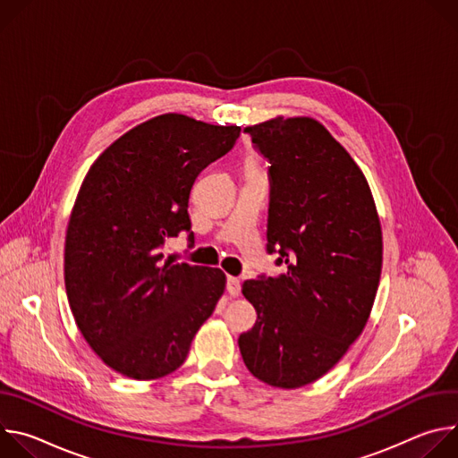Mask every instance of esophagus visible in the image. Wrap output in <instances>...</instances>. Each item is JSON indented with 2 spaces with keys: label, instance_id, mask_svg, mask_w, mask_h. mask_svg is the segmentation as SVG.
Returning <instances> with one entry per match:
<instances>
[{
  "label": "esophagus",
  "instance_id": "34e87169",
  "mask_svg": "<svg viewBox=\"0 0 458 458\" xmlns=\"http://www.w3.org/2000/svg\"><path fill=\"white\" fill-rule=\"evenodd\" d=\"M226 292H228L230 297H239V293H241V281L237 277H228Z\"/></svg>",
  "mask_w": 458,
  "mask_h": 458
}]
</instances>
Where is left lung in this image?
<instances>
[{"label":"left lung","mask_w":458,"mask_h":458,"mask_svg":"<svg viewBox=\"0 0 458 458\" xmlns=\"http://www.w3.org/2000/svg\"><path fill=\"white\" fill-rule=\"evenodd\" d=\"M244 132L270 161L267 250L284 270L242 284L257 320L239 350L253 377L293 389L362 334L380 281V221L362 170L318 121L277 115Z\"/></svg>","instance_id":"1"}]
</instances>
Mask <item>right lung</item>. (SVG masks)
Instances as JSON below:
<instances>
[{"label":"right lung","mask_w":458,"mask_h":458,"mask_svg":"<svg viewBox=\"0 0 458 458\" xmlns=\"http://www.w3.org/2000/svg\"><path fill=\"white\" fill-rule=\"evenodd\" d=\"M239 134L163 114L128 130L85 175L64 237V288L81 335L114 371L136 380L175 371L214 313L226 276L163 263V248L190 232L193 181Z\"/></svg>","instance_id":"1"}]
</instances>
